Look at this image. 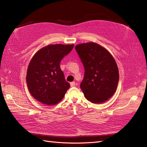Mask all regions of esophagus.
Listing matches in <instances>:
<instances>
[{"label": "esophagus", "instance_id": "1", "mask_svg": "<svg viewBox=\"0 0 147 147\" xmlns=\"http://www.w3.org/2000/svg\"><path fill=\"white\" fill-rule=\"evenodd\" d=\"M70 86L71 87H74V86H75V82H70Z\"/></svg>", "mask_w": 147, "mask_h": 147}]
</instances>
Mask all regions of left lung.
I'll return each mask as SVG.
<instances>
[{
	"label": "left lung",
	"mask_w": 147,
	"mask_h": 147,
	"mask_svg": "<svg viewBox=\"0 0 147 147\" xmlns=\"http://www.w3.org/2000/svg\"><path fill=\"white\" fill-rule=\"evenodd\" d=\"M75 48L84 68L80 84L84 96L92 103H103L117 90L119 72L116 62L105 48L96 43L79 44Z\"/></svg>",
	"instance_id": "1"
}]
</instances>
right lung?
Masks as SVG:
<instances>
[{
	"label": "right lung",
	"instance_id": "right-lung-1",
	"mask_svg": "<svg viewBox=\"0 0 147 147\" xmlns=\"http://www.w3.org/2000/svg\"><path fill=\"white\" fill-rule=\"evenodd\" d=\"M74 45H50L39 50L30 61L26 82L34 98L43 104L53 105L63 99L70 88L60 68L63 57Z\"/></svg>",
	"mask_w": 147,
	"mask_h": 147
}]
</instances>
